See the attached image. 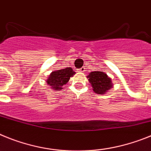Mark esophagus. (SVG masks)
<instances>
[{
    "label": "esophagus",
    "mask_w": 151,
    "mask_h": 151,
    "mask_svg": "<svg viewBox=\"0 0 151 151\" xmlns=\"http://www.w3.org/2000/svg\"><path fill=\"white\" fill-rule=\"evenodd\" d=\"M80 70H81V72H83L85 70V67H82V68L80 69Z\"/></svg>",
    "instance_id": "34e87169"
}]
</instances>
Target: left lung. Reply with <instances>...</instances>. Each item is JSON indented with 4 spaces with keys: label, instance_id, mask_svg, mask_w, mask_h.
I'll return each mask as SVG.
<instances>
[{
    "label": "left lung",
    "instance_id": "obj_1",
    "mask_svg": "<svg viewBox=\"0 0 151 151\" xmlns=\"http://www.w3.org/2000/svg\"><path fill=\"white\" fill-rule=\"evenodd\" d=\"M87 78L93 91L98 94H103L112 87V80L103 71L91 72Z\"/></svg>",
    "mask_w": 151,
    "mask_h": 151
}]
</instances>
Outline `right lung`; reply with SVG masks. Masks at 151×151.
I'll list each match as a JSON object with an SVG mask.
<instances>
[{"label":"right lung","mask_w":151,"mask_h":151,"mask_svg":"<svg viewBox=\"0 0 151 151\" xmlns=\"http://www.w3.org/2000/svg\"><path fill=\"white\" fill-rule=\"evenodd\" d=\"M74 73L75 72L70 68H66L57 71H53L48 76L46 82L54 90H61L63 85L66 84L67 82L70 80V77L74 75Z\"/></svg>","instance_id":"obj_1"}]
</instances>
